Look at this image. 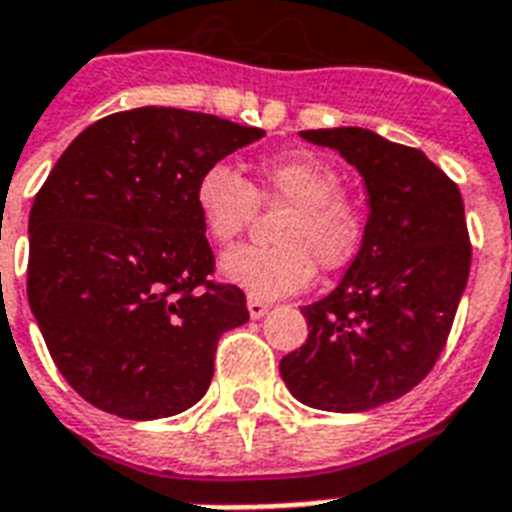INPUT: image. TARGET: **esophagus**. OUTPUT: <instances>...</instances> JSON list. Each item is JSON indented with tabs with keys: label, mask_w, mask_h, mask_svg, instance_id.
Returning a JSON list of instances; mask_svg holds the SVG:
<instances>
[{
	"label": "esophagus",
	"mask_w": 512,
	"mask_h": 512,
	"mask_svg": "<svg viewBox=\"0 0 512 512\" xmlns=\"http://www.w3.org/2000/svg\"><path fill=\"white\" fill-rule=\"evenodd\" d=\"M247 311H249V316H252V319H263L265 313L271 311V305L265 303V300H257V297H249Z\"/></svg>",
	"instance_id": "esophagus-1"
}]
</instances>
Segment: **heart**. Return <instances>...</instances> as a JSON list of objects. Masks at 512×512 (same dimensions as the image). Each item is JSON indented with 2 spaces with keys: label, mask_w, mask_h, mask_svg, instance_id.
<instances>
[{
  "label": "heart",
  "mask_w": 512,
  "mask_h": 512,
  "mask_svg": "<svg viewBox=\"0 0 512 512\" xmlns=\"http://www.w3.org/2000/svg\"><path fill=\"white\" fill-rule=\"evenodd\" d=\"M257 196L284 201L281 244L231 249L220 260V276L257 300L295 295L313 281L316 260L321 268H342L358 255L366 236L364 212L342 196L340 172L319 156L292 154L268 159L257 170V185L217 162L201 172L193 188L196 212L215 244L228 247L247 231L257 212Z\"/></svg>",
  "instance_id": "b5f03b06"
}]
</instances>
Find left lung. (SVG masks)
<instances>
[{"instance_id": "left-lung-1", "label": "left lung", "mask_w": 512, "mask_h": 512, "mask_svg": "<svg viewBox=\"0 0 512 512\" xmlns=\"http://www.w3.org/2000/svg\"><path fill=\"white\" fill-rule=\"evenodd\" d=\"M364 180V244L327 297L303 308L305 345L281 358L289 393L366 412L420 385L441 356L470 273L460 188L417 148L361 127L305 130Z\"/></svg>"}]
</instances>
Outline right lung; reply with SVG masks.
Here are the masks:
<instances>
[{"instance_id": "add662e5", "label": "right lung", "mask_w": 512, "mask_h": 512, "mask_svg": "<svg viewBox=\"0 0 512 512\" xmlns=\"http://www.w3.org/2000/svg\"><path fill=\"white\" fill-rule=\"evenodd\" d=\"M265 132L143 106L90 124L28 215V305L71 388L124 420L185 412L207 393L217 340L247 297L212 284L193 188Z\"/></svg>"}]
</instances>
